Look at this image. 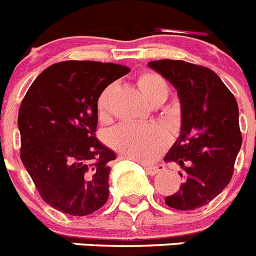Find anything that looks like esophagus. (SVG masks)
I'll return each mask as SVG.
<instances>
[{
  "mask_svg": "<svg viewBox=\"0 0 256 256\" xmlns=\"http://www.w3.org/2000/svg\"><path fill=\"white\" fill-rule=\"evenodd\" d=\"M145 170H146V172H148V174H152V176H154V174H159V172L164 171V166H163V164L145 166Z\"/></svg>",
  "mask_w": 256,
  "mask_h": 256,
  "instance_id": "34e87169",
  "label": "esophagus"
}]
</instances>
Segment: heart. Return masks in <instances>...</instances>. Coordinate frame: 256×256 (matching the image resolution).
Here are the masks:
<instances>
[{
  "label": "heart",
  "instance_id": "b5f03b06",
  "mask_svg": "<svg viewBox=\"0 0 256 256\" xmlns=\"http://www.w3.org/2000/svg\"><path fill=\"white\" fill-rule=\"evenodd\" d=\"M136 84L149 104H163L170 93L166 78L154 71H144ZM112 85L107 86L97 100V115L101 122L110 119V97ZM107 144L124 158L149 163L156 159L167 145L166 133L156 126L120 124L107 133Z\"/></svg>",
  "mask_w": 256,
  "mask_h": 256
}]
</instances>
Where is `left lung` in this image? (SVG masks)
Returning a JSON list of instances; mask_svg holds the SVG:
<instances>
[{"label": "left lung", "instance_id": "obj_1", "mask_svg": "<svg viewBox=\"0 0 256 256\" xmlns=\"http://www.w3.org/2000/svg\"><path fill=\"white\" fill-rule=\"evenodd\" d=\"M178 89L181 132L164 156L180 166L178 192L166 198L172 208L204 206L229 184L241 149L238 104L232 92L212 70L185 60L149 62Z\"/></svg>", "mask_w": 256, "mask_h": 256}]
</instances>
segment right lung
Here are the masks:
<instances>
[{
  "mask_svg": "<svg viewBox=\"0 0 256 256\" xmlns=\"http://www.w3.org/2000/svg\"><path fill=\"white\" fill-rule=\"evenodd\" d=\"M130 68L66 60L44 70L20 104V159L41 198L63 214L90 215L108 198L116 154L96 137L97 100Z\"/></svg>",
  "mask_w": 256,
  "mask_h": 256,
  "instance_id": "add662e5",
  "label": "right lung"
}]
</instances>
